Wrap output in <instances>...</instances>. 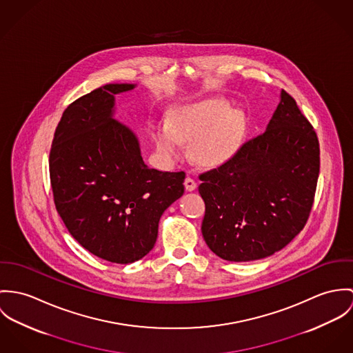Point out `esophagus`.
Segmentation results:
<instances>
[{"label": "esophagus", "instance_id": "obj_1", "mask_svg": "<svg viewBox=\"0 0 353 353\" xmlns=\"http://www.w3.org/2000/svg\"><path fill=\"white\" fill-rule=\"evenodd\" d=\"M184 185H185V190H187V191H195L196 187H197L195 180H194L192 177H190V176L185 179Z\"/></svg>", "mask_w": 353, "mask_h": 353}]
</instances>
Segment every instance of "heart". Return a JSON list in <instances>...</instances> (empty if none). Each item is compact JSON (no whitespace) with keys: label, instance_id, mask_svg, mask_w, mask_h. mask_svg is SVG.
<instances>
[{"label":"heart","instance_id":"b5f03b06","mask_svg":"<svg viewBox=\"0 0 353 353\" xmlns=\"http://www.w3.org/2000/svg\"><path fill=\"white\" fill-rule=\"evenodd\" d=\"M222 99H210L185 105L172 114L170 125L159 124L153 130L158 153L166 159L179 157L183 142H191L196 162L214 166L234 154L243 132V119L229 111Z\"/></svg>","mask_w":353,"mask_h":353}]
</instances>
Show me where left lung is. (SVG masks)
Here are the masks:
<instances>
[{"instance_id": "1", "label": "left lung", "mask_w": 353, "mask_h": 353, "mask_svg": "<svg viewBox=\"0 0 353 353\" xmlns=\"http://www.w3.org/2000/svg\"><path fill=\"white\" fill-rule=\"evenodd\" d=\"M318 174L316 134L283 89L267 130L218 168L199 174L205 243L221 259L236 263L279 252L303 230Z\"/></svg>"}]
</instances>
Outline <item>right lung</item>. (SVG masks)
I'll return each mask as SVG.
<instances>
[{"instance_id": "add662e5", "label": "right lung", "mask_w": 353, "mask_h": 353, "mask_svg": "<svg viewBox=\"0 0 353 353\" xmlns=\"http://www.w3.org/2000/svg\"><path fill=\"white\" fill-rule=\"evenodd\" d=\"M132 83H107L63 112L50 150L54 203L69 233L92 254L117 264L145 257L163 211L184 194V172L149 169L134 132L112 118L115 94Z\"/></svg>"}]
</instances>
